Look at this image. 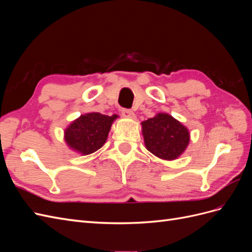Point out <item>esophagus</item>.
Instances as JSON below:
<instances>
[{
    "instance_id": "34e87169",
    "label": "esophagus",
    "mask_w": 252,
    "mask_h": 252,
    "mask_svg": "<svg viewBox=\"0 0 252 252\" xmlns=\"http://www.w3.org/2000/svg\"><path fill=\"white\" fill-rule=\"evenodd\" d=\"M122 114H123V117L125 118H134V112L131 109H122Z\"/></svg>"
}]
</instances>
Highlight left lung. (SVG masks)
<instances>
[{
  "mask_svg": "<svg viewBox=\"0 0 252 252\" xmlns=\"http://www.w3.org/2000/svg\"><path fill=\"white\" fill-rule=\"evenodd\" d=\"M142 126L146 148L161 158H177L189 143L187 128L166 113L148 119Z\"/></svg>",
  "mask_w": 252,
  "mask_h": 252,
  "instance_id": "left-lung-1",
  "label": "left lung"
}]
</instances>
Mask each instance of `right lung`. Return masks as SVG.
Here are the masks:
<instances>
[{"label": "right lung", "instance_id": "right-lung-1", "mask_svg": "<svg viewBox=\"0 0 252 252\" xmlns=\"http://www.w3.org/2000/svg\"><path fill=\"white\" fill-rule=\"evenodd\" d=\"M117 118V114L109 117L98 112L81 116L65 130V140L70 147L81 154H93L107 140L112 122Z\"/></svg>", "mask_w": 252, "mask_h": 252}]
</instances>
